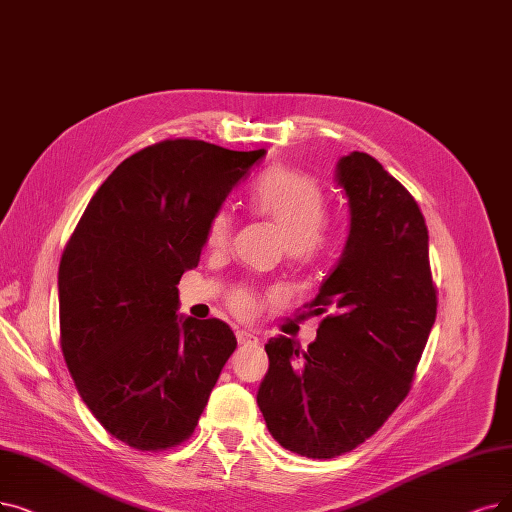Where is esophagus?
<instances>
[{"mask_svg":"<svg viewBox=\"0 0 512 512\" xmlns=\"http://www.w3.org/2000/svg\"><path fill=\"white\" fill-rule=\"evenodd\" d=\"M235 336H237L239 344H258V336L250 330H237Z\"/></svg>","mask_w":512,"mask_h":512,"instance_id":"esophagus-1","label":"esophagus"}]
</instances>
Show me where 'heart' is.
Returning a JSON list of instances; mask_svg holds the SVG:
<instances>
[{
	"instance_id": "1",
	"label": "heart",
	"mask_w": 512,
	"mask_h": 512,
	"mask_svg": "<svg viewBox=\"0 0 512 512\" xmlns=\"http://www.w3.org/2000/svg\"><path fill=\"white\" fill-rule=\"evenodd\" d=\"M252 208L267 218L285 239V256L292 262H311L327 245L323 222L327 201L319 182L302 172L275 166L264 172L252 189ZM235 229V216L218 210L208 222L206 243L212 250H224ZM229 309L237 317H252L258 311V296L252 288H237L229 294Z\"/></svg>"
}]
</instances>
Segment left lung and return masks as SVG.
<instances>
[{"mask_svg": "<svg viewBox=\"0 0 512 512\" xmlns=\"http://www.w3.org/2000/svg\"><path fill=\"white\" fill-rule=\"evenodd\" d=\"M351 233L313 302L309 349L271 338L258 407L294 454L327 460L370 439L412 388L437 317L428 229L416 199L367 153L338 161Z\"/></svg>", "mask_w": 512, "mask_h": 512, "instance_id": "obj_1", "label": "left lung"}]
</instances>
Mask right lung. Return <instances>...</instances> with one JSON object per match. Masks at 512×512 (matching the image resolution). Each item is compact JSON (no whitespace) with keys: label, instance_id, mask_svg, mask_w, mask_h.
I'll return each mask as SVG.
<instances>
[{"label":"right lung","instance_id":"1","mask_svg":"<svg viewBox=\"0 0 512 512\" xmlns=\"http://www.w3.org/2000/svg\"><path fill=\"white\" fill-rule=\"evenodd\" d=\"M262 155L193 138L140 149L102 182L60 258V349L77 393L107 433L140 452L193 435L235 351L224 321L176 315V285Z\"/></svg>","mask_w":512,"mask_h":512}]
</instances>
